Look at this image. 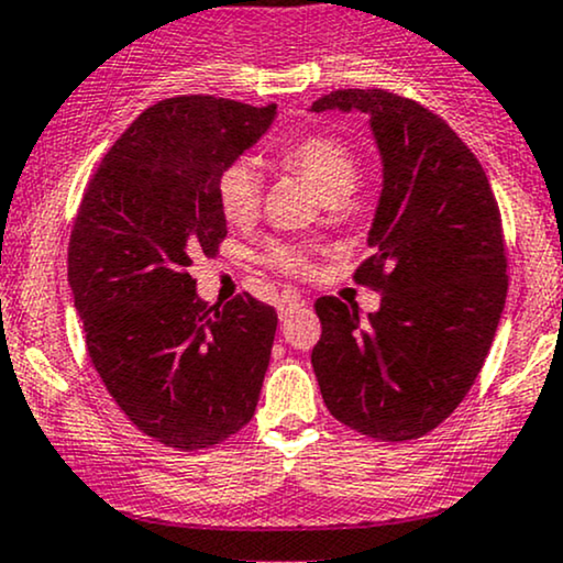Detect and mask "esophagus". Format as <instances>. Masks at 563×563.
<instances>
[{
    "label": "esophagus",
    "mask_w": 563,
    "mask_h": 563,
    "mask_svg": "<svg viewBox=\"0 0 563 563\" xmlns=\"http://www.w3.org/2000/svg\"><path fill=\"white\" fill-rule=\"evenodd\" d=\"M303 299H299V296H283L280 301H277V314H280V320H286L288 314H294L296 309L303 307Z\"/></svg>",
    "instance_id": "34e87169"
}]
</instances>
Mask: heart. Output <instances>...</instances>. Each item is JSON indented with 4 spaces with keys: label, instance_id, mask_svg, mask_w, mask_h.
Listing matches in <instances>:
<instances>
[{
    "label": "heart",
    "instance_id": "1",
    "mask_svg": "<svg viewBox=\"0 0 563 563\" xmlns=\"http://www.w3.org/2000/svg\"><path fill=\"white\" fill-rule=\"evenodd\" d=\"M280 158L290 169L307 177V183L320 192L322 200H344L357 183V161L339 140L320 137V134L294 140L283 147ZM260 196L262 177L251 161L238 158L219 172L217 200L224 219H230V222H249L260 209ZM269 260L286 273L307 269V260H303L301 251L286 243H275L269 249Z\"/></svg>",
    "mask_w": 563,
    "mask_h": 563
}]
</instances>
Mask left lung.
Listing matches in <instances>:
<instances>
[{"label":"left lung","instance_id":"left-lung-1","mask_svg":"<svg viewBox=\"0 0 563 563\" xmlns=\"http://www.w3.org/2000/svg\"><path fill=\"white\" fill-rule=\"evenodd\" d=\"M312 111L371 119L384 185L354 280L378 312L322 296L312 367L333 418L384 442L418 439L463 402L506 307V243L487 174L439 115L386 89H339Z\"/></svg>","mask_w":563,"mask_h":563}]
</instances>
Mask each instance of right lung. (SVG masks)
Listing matches in <instances>:
<instances>
[{
  "instance_id": "obj_1",
  "label": "right lung",
  "mask_w": 563,
  "mask_h": 563,
  "mask_svg": "<svg viewBox=\"0 0 563 563\" xmlns=\"http://www.w3.org/2000/svg\"><path fill=\"white\" fill-rule=\"evenodd\" d=\"M275 106L161 100L113 142L84 190L68 283L115 405L166 448L203 450L254 418L277 314L243 294L206 309L187 269L228 235L217 177L273 126Z\"/></svg>"
}]
</instances>
